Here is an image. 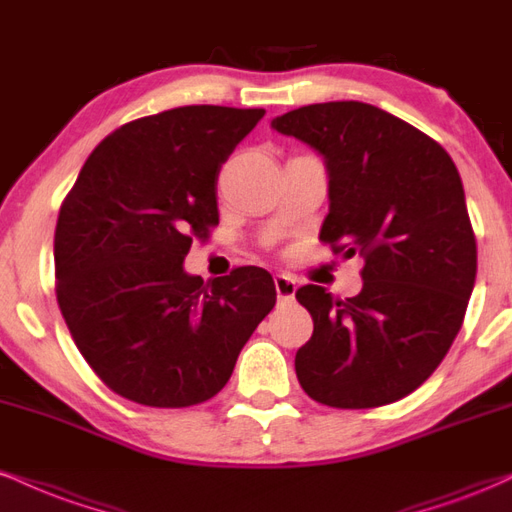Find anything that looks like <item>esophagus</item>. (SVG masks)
Listing matches in <instances>:
<instances>
[{
  "instance_id": "esophagus-1",
  "label": "esophagus",
  "mask_w": 512,
  "mask_h": 512,
  "mask_svg": "<svg viewBox=\"0 0 512 512\" xmlns=\"http://www.w3.org/2000/svg\"><path fill=\"white\" fill-rule=\"evenodd\" d=\"M274 288H276V295H279V300H293L295 291H298V283H295L293 276L279 274L274 276Z\"/></svg>"
}]
</instances>
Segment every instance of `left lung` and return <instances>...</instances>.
<instances>
[{"instance_id": "1", "label": "left lung", "mask_w": 512, "mask_h": 512, "mask_svg": "<svg viewBox=\"0 0 512 512\" xmlns=\"http://www.w3.org/2000/svg\"><path fill=\"white\" fill-rule=\"evenodd\" d=\"M272 128L324 157L329 214L319 240L365 260L362 291H295L315 322L295 374L341 410L396 403L432 377L458 336L477 276V243L458 169L436 140L365 102H324Z\"/></svg>"}]
</instances>
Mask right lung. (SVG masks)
Returning <instances> with one entry per match:
<instances>
[{
  "mask_svg": "<svg viewBox=\"0 0 512 512\" xmlns=\"http://www.w3.org/2000/svg\"><path fill=\"white\" fill-rule=\"evenodd\" d=\"M264 109L193 104L123 123L92 150L59 209L57 303L119 396L188 408L224 389L276 288L260 267L202 281L183 269L219 224L217 178Z\"/></svg>",
  "mask_w": 512,
  "mask_h": 512,
  "instance_id": "right-lung-1",
  "label": "right lung"
}]
</instances>
